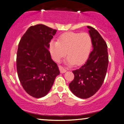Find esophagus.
Returning a JSON list of instances; mask_svg holds the SVG:
<instances>
[{"label": "esophagus", "mask_w": 124, "mask_h": 124, "mask_svg": "<svg viewBox=\"0 0 124 124\" xmlns=\"http://www.w3.org/2000/svg\"><path fill=\"white\" fill-rule=\"evenodd\" d=\"M58 68H59L61 73H64L66 72V70L63 68L61 66H58Z\"/></svg>", "instance_id": "1"}]
</instances>
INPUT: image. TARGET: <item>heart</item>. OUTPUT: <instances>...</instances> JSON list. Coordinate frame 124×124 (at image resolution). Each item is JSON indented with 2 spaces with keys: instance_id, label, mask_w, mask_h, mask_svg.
Wrapping results in <instances>:
<instances>
[{
  "instance_id": "heart-1",
  "label": "heart",
  "mask_w": 124,
  "mask_h": 124,
  "mask_svg": "<svg viewBox=\"0 0 124 124\" xmlns=\"http://www.w3.org/2000/svg\"><path fill=\"white\" fill-rule=\"evenodd\" d=\"M92 47V38L89 33L68 32L58 37L57 41L51 40L49 50L54 61L59 62L67 54L70 65H80L89 57Z\"/></svg>"
}]
</instances>
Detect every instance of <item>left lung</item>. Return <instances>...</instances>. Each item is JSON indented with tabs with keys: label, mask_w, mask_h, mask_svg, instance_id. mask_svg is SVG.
I'll return each instance as SVG.
<instances>
[{
	"label": "left lung",
	"mask_w": 124,
	"mask_h": 124,
	"mask_svg": "<svg viewBox=\"0 0 124 124\" xmlns=\"http://www.w3.org/2000/svg\"><path fill=\"white\" fill-rule=\"evenodd\" d=\"M87 27L92 38L93 50L85 63L78 70L72 71L74 78L69 84L72 93L83 99L95 95L101 87L109 62L106 41L95 28L90 26Z\"/></svg>",
	"instance_id": "1"
}]
</instances>
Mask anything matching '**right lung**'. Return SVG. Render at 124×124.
<instances>
[{
	"label": "right lung",
	"instance_id": "1",
	"mask_svg": "<svg viewBox=\"0 0 124 124\" xmlns=\"http://www.w3.org/2000/svg\"><path fill=\"white\" fill-rule=\"evenodd\" d=\"M56 32L44 24L31 26L18 44L16 58L18 77L24 90L33 97L46 95L60 74L49 50V43Z\"/></svg>",
	"mask_w": 124,
	"mask_h": 124
}]
</instances>
